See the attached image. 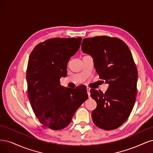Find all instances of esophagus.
I'll return each mask as SVG.
<instances>
[{
	"label": "esophagus",
	"instance_id": "34e87169",
	"mask_svg": "<svg viewBox=\"0 0 153 153\" xmlns=\"http://www.w3.org/2000/svg\"><path fill=\"white\" fill-rule=\"evenodd\" d=\"M86 92L88 97H90V88H86Z\"/></svg>",
	"mask_w": 153,
	"mask_h": 153
}]
</instances>
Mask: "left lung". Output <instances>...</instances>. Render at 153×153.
<instances>
[{
  "label": "left lung",
  "mask_w": 153,
  "mask_h": 153,
  "mask_svg": "<svg viewBox=\"0 0 153 153\" xmlns=\"http://www.w3.org/2000/svg\"><path fill=\"white\" fill-rule=\"evenodd\" d=\"M81 49L92 57L100 79L109 85L105 93L90 90L97 103L91 113L93 123L103 130L117 128L128 118L137 96L138 74L131 53L121 39L108 36L84 39Z\"/></svg>",
  "instance_id": "obj_1"
}]
</instances>
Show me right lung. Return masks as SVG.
I'll use <instances>...</instances> for the list:
<instances>
[{"label": "right lung", "mask_w": 153, "mask_h": 153, "mask_svg": "<svg viewBox=\"0 0 153 153\" xmlns=\"http://www.w3.org/2000/svg\"><path fill=\"white\" fill-rule=\"evenodd\" d=\"M81 41V37L48 39L34 48L29 56L26 76L29 100L39 121L51 130H62L69 125L88 97L85 85L70 89L60 84Z\"/></svg>", "instance_id": "1"}]
</instances>
